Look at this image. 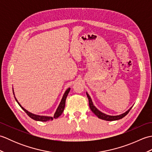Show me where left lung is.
Segmentation results:
<instances>
[{"instance_id":"obj_1","label":"left lung","mask_w":152,"mask_h":152,"mask_svg":"<svg viewBox=\"0 0 152 152\" xmlns=\"http://www.w3.org/2000/svg\"><path fill=\"white\" fill-rule=\"evenodd\" d=\"M86 95L87 96H88V100H89V107L91 108V111L94 113V114L97 116V117L99 119H103V120H106V121H115V120H118V119H120L121 118H123L124 117L127 115L129 111L131 110V109L132 108V107H131L127 111H126L125 113L120 115H109L107 114H105L104 113L101 112V111H99V110L96 108L95 106L93 104V103L92 102V100L90 97V96L89 95V94L88 93L86 92Z\"/></svg>"}]
</instances>
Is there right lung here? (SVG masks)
I'll list each match as a JSON object with an SVG mask.
<instances>
[{
	"instance_id": "right-lung-1",
	"label": "right lung",
	"mask_w": 152,
	"mask_h": 152,
	"mask_svg": "<svg viewBox=\"0 0 152 152\" xmlns=\"http://www.w3.org/2000/svg\"><path fill=\"white\" fill-rule=\"evenodd\" d=\"M70 88L67 89L66 90V91L64 92V95L63 96V98L61 99L60 104L58 106V108L56 110V112L55 113V114L53 115V117H50V116H44V115H36V114H32V113L28 112L27 110H25L23 107H22L21 106V104H19V102L18 101V100L16 99V98L15 97V101H17V102L18 103V104L21 106V108L25 112V113L29 116L31 118H32L34 120H36V121H49V120H53V119H57V118H59V116L62 114V113L64 111V106H65V101H66V96L69 94V93L70 91ZM13 93H14V92L13 91Z\"/></svg>"
}]
</instances>
